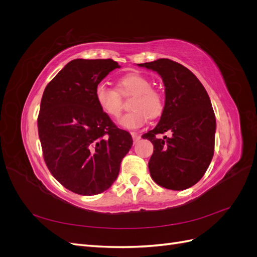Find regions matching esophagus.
<instances>
[{
  "label": "esophagus",
  "mask_w": 257,
  "mask_h": 257,
  "mask_svg": "<svg viewBox=\"0 0 257 257\" xmlns=\"http://www.w3.org/2000/svg\"><path fill=\"white\" fill-rule=\"evenodd\" d=\"M132 137H133V141H134V143H137L138 141H141V135H139L138 133H136V132H133V133H132Z\"/></svg>",
  "instance_id": "34e87169"
}]
</instances>
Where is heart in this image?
<instances>
[{"instance_id":"obj_1","label":"heart","mask_w":257,"mask_h":257,"mask_svg":"<svg viewBox=\"0 0 257 257\" xmlns=\"http://www.w3.org/2000/svg\"><path fill=\"white\" fill-rule=\"evenodd\" d=\"M151 84L144 75L128 74L116 82V91L104 83H98L94 89V97L100 110L116 120L123 109L122 97L132 96L128 102L132 110L123 116L120 123L126 128H137L144 125L148 116L157 118L164 109V97Z\"/></svg>"}]
</instances>
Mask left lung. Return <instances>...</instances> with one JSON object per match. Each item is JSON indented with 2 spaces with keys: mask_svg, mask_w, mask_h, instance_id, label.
<instances>
[{
  "mask_svg": "<svg viewBox=\"0 0 257 257\" xmlns=\"http://www.w3.org/2000/svg\"><path fill=\"white\" fill-rule=\"evenodd\" d=\"M158 72L165 85V106L158 125L142 137L154 147L149 161L153 181L182 191L196 184L214 153L215 115L204 85L190 69L169 59L138 64ZM170 131V138L158 135Z\"/></svg>",
  "mask_w": 257,
  "mask_h": 257,
  "instance_id": "1",
  "label": "left lung"
}]
</instances>
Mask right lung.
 <instances>
[{"label": "right lung", "instance_id": "add662e5", "mask_svg": "<svg viewBox=\"0 0 257 257\" xmlns=\"http://www.w3.org/2000/svg\"><path fill=\"white\" fill-rule=\"evenodd\" d=\"M111 59H76L47 84L37 118L44 161L51 175L79 195L109 189L133 139L98 107L94 89L114 68Z\"/></svg>", "mask_w": 257, "mask_h": 257}]
</instances>
